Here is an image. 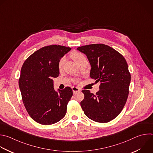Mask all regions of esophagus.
<instances>
[{
	"label": "esophagus",
	"instance_id": "1",
	"mask_svg": "<svg viewBox=\"0 0 153 153\" xmlns=\"http://www.w3.org/2000/svg\"><path fill=\"white\" fill-rule=\"evenodd\" d=\"M72 90H73V93H76V92H79V91H80V89L79 88H77V87H76V86L72 87Z\"/></svg>",
	"mask_w": 153,
	"mask_h": 153
}]
</instances>
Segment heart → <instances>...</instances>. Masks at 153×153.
Returning a JSON list of instances; mask_svg holds the SVG:
<instances>
[{
  "instance_id": "heart-1",
  "label": "heart",
  "mask_w": 153,
  "mask_h": 153,
  "mask_svg": "<svg viewBox=\"0 0 153 153\" xmlns=\"http://www.w3.org/2000/svg\"><path fill=\"white\" fill-rule=\"evenodd\" d=\"M70 56L77 64H78L80 61H82L83 58H85V56L82 53H81L80 52H77V51H73V52L70 53ZM64 62H65V58L62 57L60 59L58 62V67L59 70L62 69Z\"/></svg>"
}]
</instances>
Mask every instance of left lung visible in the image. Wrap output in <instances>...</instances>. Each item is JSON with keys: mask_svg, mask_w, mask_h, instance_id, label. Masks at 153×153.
Returning <instances> with one entry per match:
<instances>
[{"mask_svg": "<svg viewBox=\"0 0 153 153\" xmlns=\"http://www.w3.org/2000/svg\"><path fill=\"white\" fill-rule=\"evenodd\" d=\"M85 54L90 62V77L100 82L96 94L83 89L80 102L85 115L91 120L106 123L115 119L127 101L131 75L124 56L103 44H92L77 48Z\"/></svg>", "mask_w": 153, "mask_h": 153, "instance_id": "obj_1", "label": "left lung"}]
</instances>
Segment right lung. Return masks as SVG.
I'll return each instance as SVG.
<instances>
[{
	"mask_svg": "<svg viewBox=\"0 0 153 153\" xmlns=\"http://www.w3.org/2000/svg\"><path fill=\"white\" fill-rule=\"evenodd\" d=\"M70 47L50 45L36 50L24 62L19 79L24 106L36 123L51 125L65 115L68 101L73 95L69 86L55 91L53 77L59 74L60 59Z\"/></svg>",
	"mask_w": 153,
	"mask_h": 153,
	"instance_id": "add662e5",
	"label": "right lung"
}]
</instances>
